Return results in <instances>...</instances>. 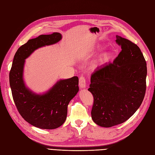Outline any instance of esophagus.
Instances as JSON below:
<instances>
[{"instance_id":"obj_1","label":"esophagus","mask_w":155,"mask_h":155,"mask_svg":"<svg viewBox=\"0 0 155 155\" xmlns=\"http://www.w3.org/2000/svg\"><path fill=\"white\" fill-rule=\"evenodd\" d=\"M79 86L81 88H85L86 87V81L84 77L81 76L79 80Z\"/></svg>"}]
</instances>
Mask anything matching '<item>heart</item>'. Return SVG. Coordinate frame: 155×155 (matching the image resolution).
Returning a JSON list of instances; mask_svg holds the SVG:
<instances>
[{"label": "heart", "mask_w": 155, "mask_h": 155, "mask_svg": "<svg viewBox=\"0 0 155 155\" xmlns=\"http://www.w3.org/2000/svg\"><path fill=\"white\" fill-rule=\"evenodd\" d=\"M101 48V46L100 45H97L96 46L95 48L96 50H99ZM111 55L112 54L110 51L106 50V51H103V52L99 55V57H98V59H97L98 63L101 64H104L108 62L111 58Z\"/></svg>", "instance_id": "obj_1"}]
</instances>
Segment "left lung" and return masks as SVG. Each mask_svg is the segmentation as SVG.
<instances>
[{"label": "left lung", "mask_w": 155, "mask_h": 155, "mask_svg": "<svg viewBox=\"0 0 155 155\" xmlns=\"http://www.w3.org/2000/svg\"><path fill=\"white\" fill-rule=\"evenodd\" d=\"M121 51L113 63L98 67L88 89L94 96V122L103 127L118 125L130 118L141 105L146 90L147 64L138 46L116 35Z\"/></svg>", "instance_id": "1"}]
</instances>
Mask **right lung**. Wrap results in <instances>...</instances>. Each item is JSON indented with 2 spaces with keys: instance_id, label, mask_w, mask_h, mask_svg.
Masks as SVG:
<instances>
[{
  "instance_id": "1",
  "label": "right lung",
  "mask_w": 155,
  "mask_h": 155,
  "mask_svg": "<svg viewBox=\"0 0 155 155\" xmlns=\"http://www.w3.org/2000/svg\"><path fill=\"white\" fill-rule=\"evenodd\" d=\"M61 39L62 35L57 32L30 39L17 50L10 72V85L18 112L27 122L40 129H54L64 123L67 106L79 91V79L74 76L59 79L47 91L36 93L25 82L26 59L36 50Z\"/></svg>"
}]
</instances>
